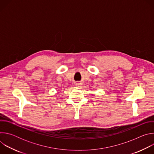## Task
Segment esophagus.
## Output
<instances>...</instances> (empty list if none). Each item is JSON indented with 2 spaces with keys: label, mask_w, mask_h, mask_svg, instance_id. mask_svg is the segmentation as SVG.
<instances>
[{
  "label": "esophagus",
  "mask_w": 154,
  "mask_h": 154,
  "mask_svg": "<svg viewBox=\"0 0 154 154\" xmlns=\"http://www.w3.org/2000/svg\"><path fill=\"white\" fill-rule=\"evenodd\" d=\"M80 85V83H75V85H76V86H79V85Z\"/></svg>",
  "instance_id": "obj_1"
}]
</instances>
